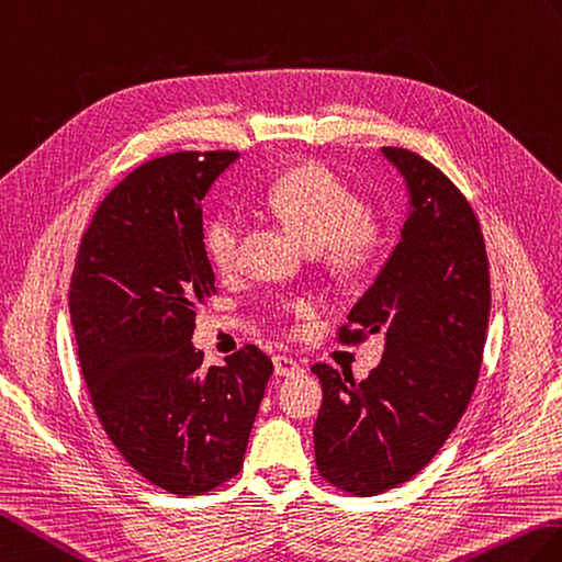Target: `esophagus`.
<instances>
[{
	"mask_svg": "<svg viewBox=\"0 0 562 562\" xmlns=\"http://www.w3.org/2000/svg\"><path fill=\"white\" fill-rule=\"evenodd\" d=\"M273 370H277V375L281 378H289V375H297L301 372V363L297 360H293L291 356H273Z\"/></svg>",
	"mask_w": 562,
	"mask_h": 562,
	"instance_id": "1",
	"label": "esophagus"
}]
</instances>
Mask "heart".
<instances>
[{
	"label": "heart",
	"instance_id": "heart-1",
	"mask_svg": "<svg viewBox=\"0 0 562 562\" xmlns=\"http://www.w3.org/2000/svg\"><path fill=\"white\" fill-rule=\"evenodd\" d=\"M261 206L285 223L307 247L317 249L322 267L339 281H358L378 267L386 235L382 223L363 211L360 196L336 172L310 160L273 180ZM245 221L235 209H223L206 223L204 252L218 273L238 267ZM303 303H273V313L285 317Z\"/></svg>",
	"mask_w": 562,
	"mask_h": 562
}]
</instances>
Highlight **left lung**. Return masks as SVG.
<instances>
[{"mask_svg": "<svg viewBox=\"0 0 562 562\" xmlns=\"http://www.w3.org/2000/svg\"><path fill=\"white\" fill-rule=\"evenodd\" d=\"M382 154L406 180L411 214L336 339L384 334V353L363 382L313 366L322 382L317 471L358 497L396 488L440 452L476 390L491 313L488 255L467 196L408 148Z\"/></svg>", "mask_w": 562, "mask_h": 562, "instance_id": "obj_1", "label": "left lung"}]
</instances>
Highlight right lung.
Masks as SVG:
<instances>
[{"mask_svg":"<svg viewBox=\"0 0 562 562\" xmlns=\"http://www.w3.org/2000/svg\"><path fill=\"white\" fill-rule=\"evenodd\" d=\"M238 151H178L132 170L86 228L69 310L91 404L117 452L172 495L243 469L273 366L255 344L204 368L196 310L216 293L202 199Z\"/></svg>","mask_w":562,"mask_h":562,"instance_id":"right-lung-1","label":"right lung"}]
</instances>
